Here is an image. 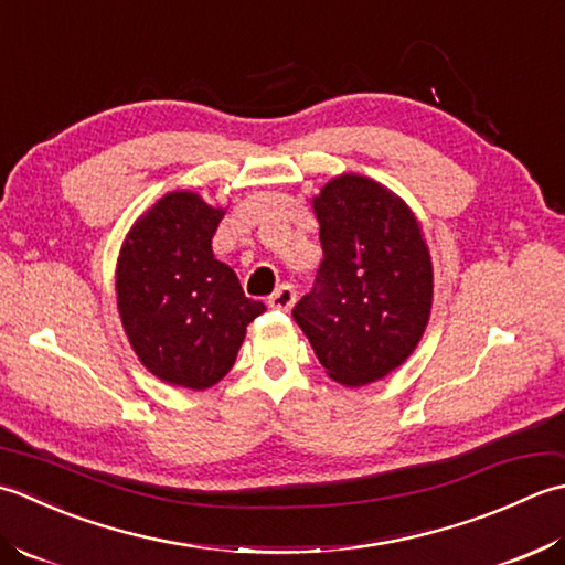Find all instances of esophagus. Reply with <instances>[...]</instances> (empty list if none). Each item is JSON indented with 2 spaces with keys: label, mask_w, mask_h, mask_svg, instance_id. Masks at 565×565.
<instances>
[{
  "label": "esophagus",
  "mask_w": 565,
  "mask_h": 565,
  "mask_svg": "<svg viewBox=\"0 0 565 565\" xmlns=\"http://www.w3.org/2000/svg\"><path fill=\"white\" fill-rule=\"evenodd\" d=\"M295 299H297L295 287H292V285H280L278 290H275V292L268 297V305H270L273 309H290V307L295 305Z\"/></svg>",
  "instance_id": "esophagus-1"
}]
</instances>
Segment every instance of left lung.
Instances as JSON below:
<instances>
[{"instance_id": "1", "label": "left lung", "mask_w": 565, "mask_h": 565, "mask_svg": "<svg viewBox=\"0 0 565 565\" xmlns=\"http://www.w3.org/2000/svg\"><path fill=\"white\" fill-rule=\"evenodd\" d=\"M312 206L324 260L292 317L329 377L361 387L417 349L431 315V256L417 216L371 178H333Z\"/></svg>"}]
</instances>
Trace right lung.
Wrapping results in <instances>:
<instances>
[{"instance_id": "add662e5", "label": "right lung", "mask_w": 565, "mask_h": 565, "mask_svg": "<svg viewBox=\"0 0 565 565\" xmlns=\"http://www.w3.org/2000/svg\"><path fill=\"white\" fill-rule=\"evenodd\" d=\"M222 206L194 192H168L138 216L117 263V305L126 337L148 371L168 385L204 390L236 361L246 327L266 305L244 295L216 260Z\"/></svg>"}]
</instances>
